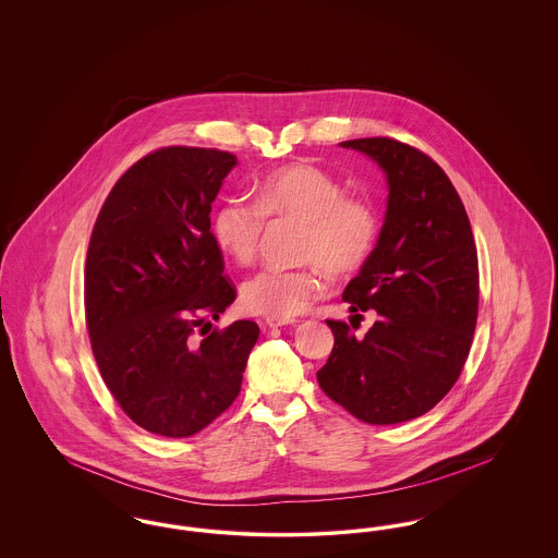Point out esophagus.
<instances>
[{
	"mask_svg": "<svg viewBox=\"0 0 558 558\" xmlns=\"http://www.w3.org/2000/svg\"><path fill=\"white\" fill-rule=\"evenodd\" d=\"M294 324V318H278V316H267L266 326L267 328H280V326H289Z\"/></svg>",
	"mask_w": 558,
	"mask_h": 558,
	"instance_id": "34e87169",
	"label": "esophagus"
}]
</instances>
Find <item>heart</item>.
<instances>
[{
  "instance_id": "heart-1",
  "label": "heart",
  "mask_w": 558,
  "mask_h": 558,
  "mask_svg": "<svg viewBox=\"0 0 558 558\" xmlns=\"http://www.w3.org/2000/svg\"><path fill=\"white\" fill-rule=\"evenodd\" d=\"M266 217L301 221V267L269 266L242 284V305L262 316L292 318L316 299L324 267L332 276L357 271L371 259L380 219L366 198L345 196V186L328 171L294 162L266 175L255 203L226 198L211 215L215 244L239 266H248L259 251Z\"/></svg>"
}]
</instances>
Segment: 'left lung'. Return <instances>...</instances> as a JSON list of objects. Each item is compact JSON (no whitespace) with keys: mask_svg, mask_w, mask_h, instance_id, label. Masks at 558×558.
Wrapping results in <instances>:
<instances>
[{"mask_svg":"<svg viewBox=\"0 0 558 558\" xmlns=\"http://www.w3.org/2000/svg\"><path fill=\"white\" fill-rule=\"evenodd\" d=\"M385 173L387 211L371 259L347 284L351 312L378 314L357 339L326 319L335 347L322 391L368 425H398L448 396L477 324L478 264L464 205L444 169L389 137L347 140Z\"/></svg>","mask_w":558,"mask_h":558,"instance_id":"obj_1","label":"left lung"}]
</instances>
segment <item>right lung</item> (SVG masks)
<instances>
[{"label":"right lung","mask_w":558,"mask_h":558,"mask_svg":"<svg viewBox=\"0 0 558 558\" xmlns=\"http://www.w3.org/2000/svg\"><path fill=\"white\" fill-rule=\"evenodd\" d=\"M236 165L211 148L157 150L114 184L92 232L85 319L94 357L123 412L155 435L190 437L211 425L239 398L259 339L251 319L196 337L236 299L209 217Z\"/></svg>","instance_id":"add662e5"}]
</instances>
